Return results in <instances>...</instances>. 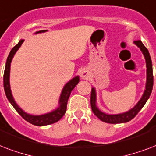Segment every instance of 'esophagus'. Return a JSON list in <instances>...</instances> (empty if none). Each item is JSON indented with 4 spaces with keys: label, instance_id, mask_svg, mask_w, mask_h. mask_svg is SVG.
Wrapping results in <instances>:
<instances>
[{
    "label": "esophagus",
    "instance_id": "obj_1",
    "mask_svg": "<svg viewBox=\"0 0 156 156\" xmlns=\"http://www.w3.org/2000/svg\"><path fill=\"white\" fill-rule=\"evenodd\" d=\"M80 76H81L82 79L86 80L88 78H89L90 76V74H89V72L88 70H83L81 72V74H80Z\"/></svg>",
    "mask_w": 156,
    "mask_h": 156
}]
</instances>
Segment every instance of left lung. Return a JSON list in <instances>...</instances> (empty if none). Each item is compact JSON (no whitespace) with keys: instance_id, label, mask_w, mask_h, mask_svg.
I'll list each match as a JSON object with an SVG mask.
<instances>
[{"instance_id":"obj_1","label":"left lung","mask_w":156,"mask_h":156,"mask_svg":"<svg viewBox=\"0 0 156 156\" xmlns=\"http://www.w3.org/2000/svg\"><path fill=\"white\" fill-rule=\"evenodd\" d=\"M136 44L140 50L142 51V54L146 60V66H147V81H146V86L145 90L142 94L140 100L137 102V104L134 107L131 108L127 112L119 113V114H107L102 112L97 106V93L94 87H92L91 97H90V103H91V108L94 115L101 119L102 121L109 123V124H120V123H126L130 121L133 119L136 115L142 109L145 103L147 102L148 98L151 96V94L153 89V71H152V62L151 56H150L148 49L144 46L141 41H136L133 42Z\"/></svg>"}]
</instances>
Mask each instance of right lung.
I'll return each instance as SVG.
<instances>
[{"mask_svg":"<svg viewBox=\"0 0 156 156\" xmlns=\"http://www.w3.org/2000/svg\"><path fill=\"white\" fill-rule=\"evenodd\" d=\"M47 32V30H41L38 32H35V34L38 33H43V32ZM24 40L21 39L19 42L15 45V46L11 49V51L8 55L7 58L6 63H5V68L4 72V78H3V82H4V89L5 95L7 98L9 100V102L11 103V105L14 107V109L16 110L18 113L25 120H27L29 123L37 125V126H44V125H49V124L56 123L63 116L65 112L67 111V104L68 98L70 97V94L72 93V89H74L80 81L79 76L73 77L72 80H70L69 81L65 84L62 89L61 94L58 99V107L56 109L53 110L51 112H47L45 114L42 115H32L27 113L17 104L15 102L13 94H12L11 89H10V83H9V76H10V66H11L12 59L14 58V54H16L18 49L20 48L22 44L23 43Z\"/></svg>","mask_w":156,"mask_h":156,"instance_id":"obj_1","label":"right lung"}]
</instances>
